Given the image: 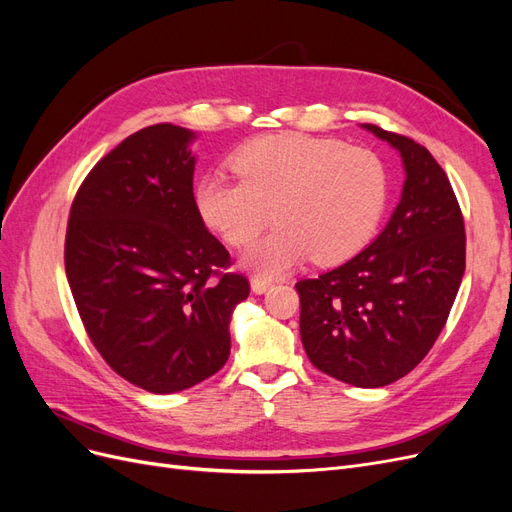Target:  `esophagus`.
<instances>
[{"label": "esophagus", "instance_id": "obj_1", "mask_svg": "<svg viewBox=\"0 0 512 512\" xmlns=\"http://www.w3.org/2000/svg\"><path fill=\"white\" fill-rule=\"evenodd\" d=\"M269 288H271V280H267V277H252V290L256 294L267 292Z\"/></svg>", "mask_w": 512, "mask_h": 512}]
</instances>
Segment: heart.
Masks as SVG:
<instances>
[{"instance_id":"heart-1","label":"heart","mask_w":512,"mask_h":512,"mask_svg":"<svg viewBox=\"0 0 512 512\" xmlns=\"http://www.w3.org/2000/svg\"><path fill=\"white\" fill-rule=\"evenodd\" d=\"M239 181L205 175L196 185L203 220L232 245L252 243L243 265L277 275L312 256L318 265L352 258L376 235L389 203V168L376 151L337 138L275 134L230 160Z\"/></svg>"}]
</instances>
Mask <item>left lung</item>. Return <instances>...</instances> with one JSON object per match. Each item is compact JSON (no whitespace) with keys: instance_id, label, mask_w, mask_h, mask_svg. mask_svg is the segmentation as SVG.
I'll list each match as a JSON object with an SVG mask.
<instances>
[{"instance_id":"8db88e82","label":"left lung","mask_w":512,"mask_h":512,"mask_svg":"<svg viewBox=\"0 0 512 512\" xmlns=\"http://www.w3.org/2000/svg\"><path fill=\"white\" fill-rule=\"evenodd\" d=\"M363 128L399 151L401 200L363 252L297 282L299 327L314 367L378 389L410 374L436 344L466 271V228L451 181L423 145Z\"/></svg>"}]
</instances>
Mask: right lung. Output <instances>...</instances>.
Instances as JSON below:
<instances>
[{
    "label": "right lung",
    "mask_w": 512,
    "mask_h": 512,
    "mask_svg": "<svg viewBox=\"0 0 512 512\" xmlns=\"http://www.w3.org/2000/svg\"><path fill=\"white\" fill-rule=\"evenodd\" d=\"M173 123L134 132L81 183L66 275L91 344L113 371L166 395L207 380L230 354L228 324L250 294L194 200L190 143Z\"/></svg>",
    "instance_id": "right-lung-1"
}]
</instances>
